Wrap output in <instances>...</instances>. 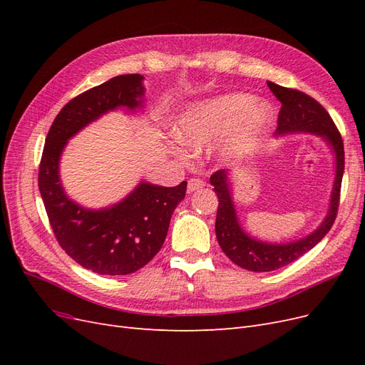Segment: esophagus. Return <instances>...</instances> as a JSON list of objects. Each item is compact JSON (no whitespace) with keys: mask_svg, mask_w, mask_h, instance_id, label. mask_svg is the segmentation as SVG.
<instances>
[{"mask_svg":"<svg viewBox=\"0 0 365 365\" xmlns=\"http://www.w3.org/2000/svg\"><path fill=\"white\" fill-rule=\"evenodd\" d=\"M205 185V182L200 178H190L189 182H187V192L192 193V192H196V190H201L202 187Z\"/></svg>","mask_w":365,"mask_h":365,"instance_id":"obj_1","label":"esophagus"}]
</instances>
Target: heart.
<instances>
[{
  "label": "heart",
  "mask_w": 365,
  "mask_h": 365,
  "mask_svg": "<svg viewBox=\"0 0 365 365\" xmlns=\"http://www.w3.org/2000/svg\"><path fill=\"white\" fill-rule=\"evenodd\" d=\"M271 108L264 102L252 103L244 93H231L192 105L173 123V135L189 149H202L227 132L220 155L225 160L244 157L267 128Z\"/></svg>",
  "instance_id": "1"
}]
</instances>
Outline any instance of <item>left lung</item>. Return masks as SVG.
Returning <instances> with one entry per match:
<instances>
[{"instance_id": "1", "label": "left lung", "mask_w": 365, "mask_h": 365, "mask_svg": "<svg viewBox=\"0 0 365 365\" xmlns=\"http://www.w3.org/2000/svg\"><path fill=\"white\" fill-rule=\"evenodd\" d=\"M269 90L279 98L282 108L277 118L275 135L295 134V132H309L322 137L335 153V181L332 195H330L329 212L314 233L303 239L288 244H268L248 236L240 227L233 202V189L230 184L228 170H217L212 175L210 182L215 187L219 205L216 215V237L220 248L227 257L239 264L240 268L267 272L275 271L292 263L304 252L312 250L332 228L339 205V192L342 173H344V145L334 120L315 98L292 88H284L274 82H268Z\"/></svg>"}]
</instances>
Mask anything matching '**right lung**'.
<instances>
[{
	"mask_svg": "<svg viewBox=\"0 0 365 365\" xmlns=\"http://www.w3.org/2000/svg\"><path fill=\"white\" fill-rule=\"evenodd\" d=\"M143 79L141 74L117 76L74 97L54 118L39 164V192L59 245L81 267L103 275L132 274L153 259L187 182L163 187L141 181L125 200L91 210L63 192L59 160L68 140L98 117L117 108H141Z\"/></svg>",
	"mask_w": 365,
	"mask_h": 365,
	"instance_id": "right-lung-1",
	"label": "right lung"
}]
</instances>
